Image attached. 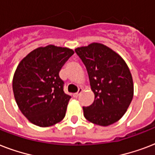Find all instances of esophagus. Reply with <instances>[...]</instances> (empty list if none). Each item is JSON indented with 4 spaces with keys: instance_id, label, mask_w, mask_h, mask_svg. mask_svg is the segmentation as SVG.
<instances>
[{
    "instance_id": "esophagus-1",
    "label": "esophagus",
    "mask_w": 155,
    "mask_h": 155,
    "mask_svg": "<svg viewBox=\"0 0 155 155\" xmlns=\"http://www.w3.org/2000/svg\"><path fill=\"white\" fill-rule=\"evenodd\" d=\"M82 91H83V90L81 89V88H80V89H79V91H78L76 93H74V94H73V97H75V98H77V97L80 95V93L82 92Z\"/></svg>"
}]
</instances>
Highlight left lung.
I'll list each match as a JSON object with an SVG mask.
<instances>
[{
	"mask_svg": "<svg viewBox=\"0 0 155 155\" xmlns=\"http://www.w3.org/2000/svg\"><path fill=\"white\" fill-rule=\"evenodd\" d=\"M75 51L86 67L95 94L93 103L83 107L84 117L101 126L117 122L134 97L132 75L127 64L118 54L101 43L78 47Z\"/></svg>",
	"mask_w": 155,
	"mask_h": 155,
	"instance_id": "1",
	"label": "left lung"
}]
</instances>
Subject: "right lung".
Masks as SVG:
<instances>
[{
    "instance_id": "1",
    "label": "right lung",
    "mask_w": 155,
    "mask_h": 155,
    "mask_svg": "<svg viewBox=\"0 0 155 155\" xmlns=\"http://www.w3.org/2000/svg\"><path fill=\"white\" fill-rule=\"evenodd\" d=\"M74 54L49 45L28 54L18 64L13 91L18 108L34 125L48 127L63 120L71 97L63 91L59 71Z\"/></svg>"
}]
</instances>
